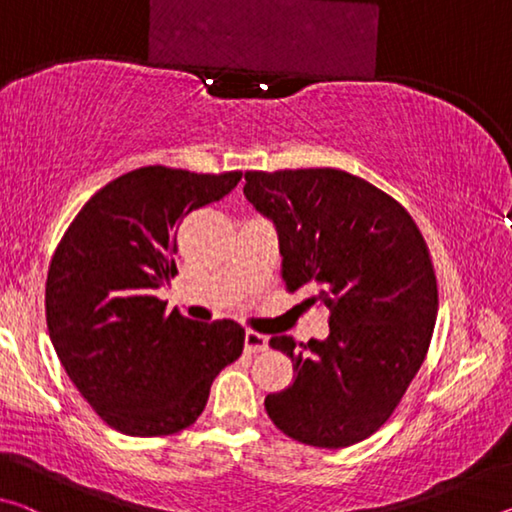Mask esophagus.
<instances>
[{
  "label": "esophagus",
  "mask_w": 512,
  "mask_h": 512,
  "mask_svg": "<svg viewBox=\"0 0 512 512\" xmlns=\"http://www.w3.org/2000/svg\"><path fill=\"white\" fill-rule=\"evenodd\" d=\"M244 345H246V352H264L268 348V336L248 329L244 336Z\"/></svg>",
  "instance_id": "1"
}]
</instances>
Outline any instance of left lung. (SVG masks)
I'll list each match as a JSON object with an SVG mask.
<instances>
[{"instance_id":"8db88e82","label":"left lung","mask_w":512,"mask_h":512,"mask_svg":"<svg viewBox=\"0 0 512 512\" xmlns=\"http://www.w3.org/2000/svg\"><path fill=\"white\" fill-rule=\"evenodd\" d=\"M244 196L271 219L291 293L329 309V336H273L293 384L266 395L268 418L311 447L357 445L391 418L427 357L438 287L409 212L339 169L246 171Z\"/></svg>"}]
</instances>
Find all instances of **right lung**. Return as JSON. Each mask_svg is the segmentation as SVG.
I'll list each match as a JSON object with an SVG mask.
<instances>
[{
	"label": "right lung",
	"mask_w": 512,
	"mask_h": 512,
	"mask_svg": "<svg viewBox=\"0 0 512 512\" xmlns=\"http://www.w3.org/2000/svg\"><path fill=\"white\" fill-rule=\"evenodd\" d=\"M239 180L241 171H128L83 205L51 257V343L79 393L126 436L187 429L214 377L241 357L246 332L235 320L196 323L155 298L178 273L180 221Z\"/></svg>",
	"instance_id": "obj_1"
}]
</instances>
